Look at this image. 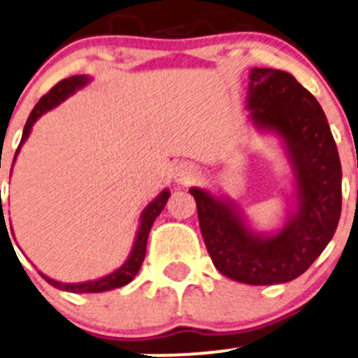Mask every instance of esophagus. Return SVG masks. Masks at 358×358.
Listing matches in <instances>:
<instances>
[{
	"instance_id": "34e87169",
	"label": "esophagus",
	"mask_w": 358,
	"mask_h": 358,
	"mask_svg": "<svg viewBox=\"0 0 358 358\" xmlns=\"http://www.w3.org/2000/svg\"><path fill=\"white\" fill-rule=\"evenodd\" d=\"M172 178L179 186H189L198 179V169L189 162H180L172 171Z\"/></svg>"
}]
</instances>
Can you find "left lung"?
I'll use <instances>...</instances> for the list:
<instances>
[{"instance_id": "left-lung-1", "label": "left lung", "mask_w": 358, "mask_h": 358, "mask_svg": "<svg viewBox=\"0 0 358 358\" xmlns=\"http://www.w3.org/2000/svg\"><path fill=\"white\" fill-rule=\"evenodd\" d=\"M246 110L259 132L281 139L293 172L294 208L275 233L253 229L222 194L191 187L208 255L245 285H281L303 274L333 239L341 215V164L319 101L288 72L250 70Z\"/></svg>"}]
</instances>
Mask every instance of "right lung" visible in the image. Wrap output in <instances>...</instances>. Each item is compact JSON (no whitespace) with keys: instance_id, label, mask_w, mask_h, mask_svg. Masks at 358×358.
I'll return each mask as SVG.
<instances>
[{"instance_id":"right-lung-1","label":"right lung","mask_w":358,"mask_h":358,"mask_svg":"<svg viewBox=\"0 0 358 358\" xmlns=\"http://www.w3.org/2000/svg\"><path fill=\"white\" fill-rule=\"evenodd\" d=\"M90 80H91L90 76L69 77V79L60 80L57 86L51 87L50 93L44 94V96L39 99L38 105L34 106V110H32L31 115H29L27 124H25L24 132H22L20 145H18L17 153H15V158H17L22 145H24L25 139H27L29 134H31L32 125L38 122L39 117H43L44 113L50 112L51 108H55V106L60 105V103L65 101L69 96H72L76 91L83 90L84 86H87ZM15 158H13V164H15ZM169 196H171V191L164 189L153 201H150V203L146 205V208L143 210L141 213V219H139V227H138V233H136L134 245H132L131 253H129L127 260H125L117 271H113L112 274L103 275V278L94 279V281H86V282H60L48 278V275H44L43 272H39V274L43 275L44 281H46L48 285L55 286V288L62 291H70V293H103V291H110V289H115V288H120V286L129 285V282L134 279V275L139 272V268H141V264L146 255V243H148L150 229H152L155 219H157V217L162 213V210H164ZM1 219H5L3 212H1Z\"/></svg>"}]
</instances>
